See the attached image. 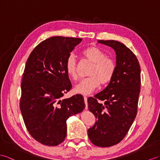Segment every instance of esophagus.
<instances>
[{
	"mask_svg": "<svg viewBox=\"0 0 160 160\" xmlns=\"http://www.w3.org/2000/svg\"><path fill=\"white\" fill-rule=\"evenodd\" d=\"M84 103L86 105V108H88V102H87V97H84Z\"/></svg>",
	"mask_w": 160,
	"mask_h": 160,
	"instance_id": "obj_1",
	"label": "esophagus"
}]
</instances>
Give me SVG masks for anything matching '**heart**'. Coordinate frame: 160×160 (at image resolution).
I'll list each match as a JSON object with an SVG mask.
<instances>
[{
	"mask_svg": "<svg viewBox=\"0 0 160 160\" xmlns=\"http://www.w3.org/2000/svg\"><path fill=\"white\" fill-rule=\"evenodd\" d=\"M82 55L92 63L87 78L82 80L74 87V91L81 95H88L99 87L100 83L105 84L112 79L116 71V63L112 59L106 57L105 53L95 47H89L82 51ZM68 75L72 79H76L77 63L73 55L68 56L65 62Z\"/></svg>",
	"mask_w": 160,
	"mask_h": 160,
	"instance_id": "1",
	"label": "heart"
}]
</instances>
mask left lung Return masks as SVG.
<instances>
[{"label":"left lung","instance_id":"left-lung-1","mask_svg":"<svg viewBox=\"0 0 160 160\" xmlns=\"http://www.w3.org/2000/svg\"><path fill=\"white\" fill-rule=\"evenodd\" d=\"M116 52V71L108 86L95 97L88 99V109L96 118L88 130L94 145L108 147L119 143L134 122L137 113L141 88V68L130 49L116 40H98ZM98 100L104 101L99 103Z\"/></svg>","mask_w":160,"mask_h":160}]
</instances>
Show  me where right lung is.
I'll list each match as a JSON object with an SVG mask.
<instances>
[{"instance_id": "obj_1", "label": "right lung", "mask_w": 160, "mask_h": 160, "mask_svg": "<svg viewBox=\"0 0 160 160\" xmlns=\"http://www.w3.org/2000/svg\"><path fill=\"white\" fill-rule=\"evenodd\" d=\"M82 40L53 36L37 45L27 60L20 110L28 132L42 145L56 146L62 142L67 134L66 120L85 108L81 95L62 99L72 88L65 62Z\"/></svg>"}]
</instances>
